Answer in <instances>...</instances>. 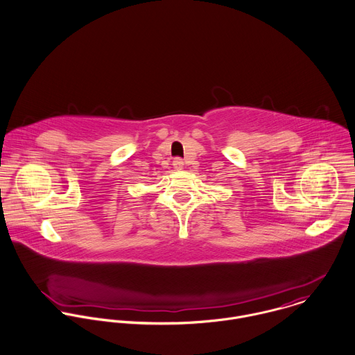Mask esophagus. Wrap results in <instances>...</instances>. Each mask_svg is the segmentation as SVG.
<instances>
[{
  "label": "esophagus",
  "instance_id": "1",
  "mask_svg": "<svg viewBox=\"0 0 355 355\" xmlns=\"http://www.w3.org/2000/svg\"><path fill=\"white\" fill-rule=\"evenodd\" d=\"M183 165H184V164H183V161H182L180 158H176V159L173 161V168H175V169H182Z\"/></svg>",
  "mask_w": 355,
  "mask_h": 355
}]
</instances>
